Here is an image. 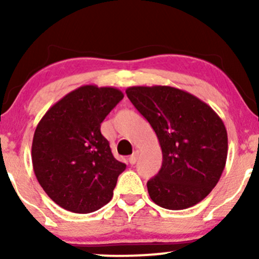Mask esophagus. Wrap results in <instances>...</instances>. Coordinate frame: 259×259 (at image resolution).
<instances>
[{
    "label": "esophagus",
    "instance_id": "esophagus-1",
    "mask_svg": "<svg viewBox=\"0 0 259 259\" xmlns=\"http://www.w3.org/2000/svg\"><path fill=\"white\" fill-rule=\"evenodd\" d=\"M138 157H139V151H135L132 156L129 157V163L130 164H135L136 160H138Z\"/></svg>",
    "mask_w": 259,
    "mask_h": 259
}]
</instances>
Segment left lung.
<instances>
[{
    "instance_id": "8db88e82",
    "label": "left lung",
    "mask_w": 259,
    "mask_h": 259,
    "mask_svg": "<svg viewBox=\"0 0 259 259\" xmlns=\"http://www.w3.org/2000/svg\"><path fill=\"white\" fill-rule=\"evenodd\" d=\"M125 92L162 148V168L147 183L151 200L173 210L197 204L214 189L227 163L228 134L221 117L171 86H133Z\"/></svg>"
}]
</instances>
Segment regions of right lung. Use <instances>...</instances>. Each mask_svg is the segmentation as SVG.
I'll return each mask as SVG.
<instances>
[{
  "mask_svg": "<svg viewBox=\"0 0 259 259\" xmlns=\"http://www.w3.org/2000/svg\"><path fill=\"white\" fill-rule=\"evenodd\" d=\"M123 97L115 88L80 86L38 121L32 168L44 191L59 207L85 214L112 200L126 165L114 158L101 123Z\"/></svg>",
  "mask_w": 259,
  "mask_h": 259,
  "instance_id": "add662e5",
  "label": "right lung"
}]
</instances>
